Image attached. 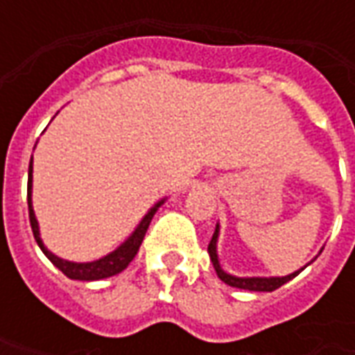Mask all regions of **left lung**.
I'll use <instances>...</instances> for the list:
<instances>
[{"instance_id": "8db88e82", "label": "left lung", "mask_w": 355, "mask_h": 355, "mask_svg": "<svg viewBox=\"0 0 355 355\" xmlns=\"http://www.w3.org/2000/svg\"><path fill=\"white\" fill-rule=\"evenodd\" d=\"M216 239H218V224H216L215 234H213V238H211V243L207 247V253L211 257V262H213V266L216 270V275L223 279L226 285H230V287H236V289H247V291H275L279 289L282 285L293 279L295 275H298L302 272V268L295 272V274L289 275H283V277H236V275H230L224 272L220 264H218V257H216Z\"/></svg>"}]
</instances>
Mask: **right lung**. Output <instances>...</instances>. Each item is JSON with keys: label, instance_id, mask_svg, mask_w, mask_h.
I'll use <instances>...</instances> for the list:
<instances>
[{"label": "right lung", "instance_id": "obj_1", "mask_svg": "<svg viewBox=\"0 0 355 355\" xmlns=\"http://www.w3.org/2000/svg\"><path fill=\"white\" fill-rule=\"evenodd\" d=\"M163 201H159L155 207L150 209V213H148L140 224L137 226V230L132 232V236L127 241H125L123 245L117 247L114 253L106 254V257H102L98 261L94 262H68L62 261V259H58L57 254H53L51 251H47V247L43 245L42 238H40V228H37V220H35L34 215V209H32V159H30V169H28V215H30V224H32V232H34V238L37 241V245L42 249L45 257L49 259L55 266L66 275V277H70V279H80V282H96V279H104V277H110V275H116L119 272H123L125 268L129 266V262L135 259V254L139 253V247L142 243V239L146 236V230L150 223H152V218H154L155 211L157 207L162 205Z\"/></svg>", "mask_w": 355, "mask_h": 355}]
</instances>
